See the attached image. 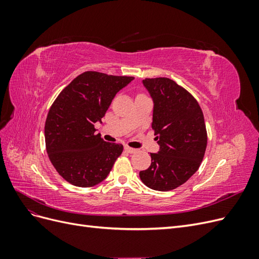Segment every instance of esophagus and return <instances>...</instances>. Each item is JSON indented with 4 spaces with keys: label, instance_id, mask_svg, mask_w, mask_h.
I'll list each match as a JSON object with an SVG mask.
<instances>
[{
    "label": "esophagus",
    "instance_id": "34e87169",
    "mask_svg": "<svg viewBox=\"0 0 259 259\" xmlns=\"http://www.w3.org/2000/svg\"><path fill=\"white\" fill-rule=\"evenodd\" d=\"M125 150H126L128 153H135L136 151H137V149H134V148H131V147H127V146H125Z\"/></svg>",
    "mask_w": 259,
    "mask_h": 259
}]
</instances>
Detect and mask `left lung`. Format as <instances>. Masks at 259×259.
<instances>
[{"label": "left lung", "mask_w": 259, "mask_h": 259, "mask_svg": "<svg viewBox=\"0 0 259 259\" xmlns=\"http://www.w3.org/2000/svg\"><path fill=\"white\" fill-rule=\"evenodd\" d=\"M153 101L152 128L160 149L151 165L139 171L153 190L168 191L185 184L201 165L207 145L204 116L189 92L167 77L145 79Z\"/></svg>", "instance_id": "1"}]
</instances>
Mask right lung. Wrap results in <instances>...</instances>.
<instances>
[{"label":"right lung","instance_id":"add662e5","mask_svg":"<svg viewBox=\"0 0 259 259\" xmlns=\"http://www.w3.org/2000/svg\"><path fill=\"white\" fill-rule=\"evenodd\" d=\"M133 76L86 71L62 90L45 122L49 158L58 174L76 187H93L110 173L123 151L121 144L107 143L95 134L114 96Z\"/></svg>","mask_w":259,"mask_h":259}]
</instances>
